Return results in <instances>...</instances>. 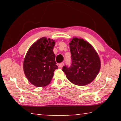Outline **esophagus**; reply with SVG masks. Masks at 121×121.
Listing matches in <instances>:
<instances>
[{"label": "esophagus", "instance_id": "obj_1", "mask_svg": "<svg viewBox=\"0 0 121 121\" xmlns=\"http://www.w3.org/2000/svg\"><path fill=\"white\" fill-rule=\"evenodd\" d=\"M63 65H64V63H60V64H59V68H62V67L63 66Z\"/></svg>", "mask_w": 121, "mask_h": 121}]
</instances>
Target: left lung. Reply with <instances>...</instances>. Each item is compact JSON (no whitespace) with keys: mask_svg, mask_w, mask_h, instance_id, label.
Here are the masks:
<instances>
[{"mask_svg":"<svg viewBox=\"0 0 121 121\" xmlns=\"http://www.w3.org/2000/svg\"><path fill=\"white\" fill-rule=\"evenodd\" d=\"M71 54V67H63L68 80L75 85L84 86L91 83L99 73L101 61L91 44L81 38L73 37L69 43Z\"/></svg>","mask_w":121,"mask_h":121,"instance_id":"1","label":"left lung"}]
</instances>
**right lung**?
Segmentation results:
<instances>
[{
    "label": "right lung",
    "mask_w": 121,
    "mask_h": 121,
    "mask_svg": "<svg viewBox=\"0 0 121 121\" xmlns=\"http://www.w3.org/2000/svg\"><path fill=\"white\" fill-rule=\"evenodd\" d=\"M55 40L45 37L39 39L29 48L23 61V70L26 78L37 87H44L50 83L55 69L53 48Z\"/></svg>",
    "instance_id": "1"
}]
</instances>
